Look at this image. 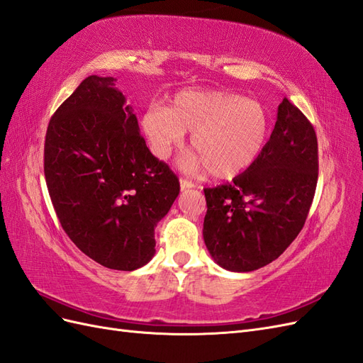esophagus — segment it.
Masks as SVG:
<instances>
[{
    "label": "esophagus",
    "instance_id": "1",
    "mask_svg": "<svg viewBox=\"0 0 363 363\" xmlns=\"http://www.w3.org/2000/svg\"><path fill=\"white\" fill-rule=\"evenodd\" d=\"M181 184V191H187V190H191L194 189V184L191 181H187V179H181L179 181Z\"/></svg>",
    "mask_w": 363,
    "mask_h": 363
}]
</instances>
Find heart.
I'll return each mask as SVG.
<instances>
[{
	"label": "heart",
	"mask_w": 363,
	"mask_h": 363,
	"mask_svg": "<svg viewBox=\"0 0 363 363\" xmlns=\"http://www.w3.org/2000/svg\"><path fill=\"white\" fill-rule=\"evenodd\" d=\"M150 152L167 160L191 130L187 170H206L216 179H233L262 157L271 135V113L263 103L235 92L190 89L174 94L164 108L152 106L140 118Z\"/></svg>",
	"instance_id": "obj_1"
}]
</instances>
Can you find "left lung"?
<instances>
[{"label": "left lung", "mask_w": 363, "mask_h": 363, "mask_svg": "<svg viewBox=\"0 0 363 363\" xmlns=\"http://www.w3.org/2000/svg\"><path fill=\"white\" fill-rule=\"evenodd\" d=\"M318 182V140L304 113L284 99L262 157L231 184L205 189L203 240L231 272L257 271L303 230Z\"/></svg>", "instance_id": "obj_1"}]
</instances>
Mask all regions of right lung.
<instances>
[{"instance_id": "obj_1", "label": "right lung", "mask_w": 363, "mask_h": 363, "mask_svg": "<svg viewBox=\"0 0 363 363\" xmlns=\"http://www.w3.org/2000/svg\"><path fill=\"white\" fill-rule=\"evenodd\" d=\"M113 77L89 76L48 123L44 173L51 202L79 250L99 264L135 271L155 255V226L179 181L150 153Z\"/></svg>"}]
</instances>
